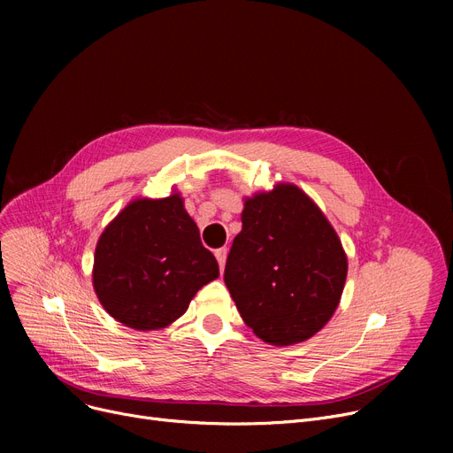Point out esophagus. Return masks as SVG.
<instances>
[{
  "mask_svg": "<svg viewBox=\"0 0 453 453\" xmlns=\"http://www.w3.org/2000/svg\"><path fill=\"white\" fill-rule=\"evenodd\" d=\"M214 257H217L219 265H220V270H224V265H226V257H227V250L226 248H220L214 251Z\"/></svg>",
  "mask_w": 453,
  "mask_h": 453,
  "instance_id": "esophagus-1",
  "label": "esophagus"
}]
</instances>
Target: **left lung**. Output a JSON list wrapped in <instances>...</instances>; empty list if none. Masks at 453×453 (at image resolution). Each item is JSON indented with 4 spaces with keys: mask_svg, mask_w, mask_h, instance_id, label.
Segmentation results:
<instances>
[{
    "mask_svg": "<svg viewBox=\"0 0 453 453\" xmlns=\"http://www.w3.org/2000/svg\"><path fill=\"white\" fill-rule=\"evenodd\" d=\"M347 257L319 207L296 185L248 198L224 280L244 323L263 342L312 338L336 312Z\"/></svg>",
    "mask_w": 453,
    "mask_h": 453,
    "instance_id": "obj_1",
    "label": "left lung"
}]
</instances>
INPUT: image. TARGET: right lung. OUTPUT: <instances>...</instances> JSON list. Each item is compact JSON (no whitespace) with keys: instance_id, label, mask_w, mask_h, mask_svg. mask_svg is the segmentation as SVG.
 I'll list each match as a JSON object with an SVG mask.
<instances>
[{"instance_id":"right-lung-1","label":"right lung","mask_w":453,"mask_h":453,"mask_svg":"<svg viewBox=\"0 0 453 453\" xmlns=\"http://www.w3.org/2000/svg\"><path fill=\"white\" fill-rule=\"evenodd\" d=\"M217 277V258L203 248L180 195L128 203L95 250V294L111 318L137 330L171 325Z\"/></svg>"}]
</instances>
